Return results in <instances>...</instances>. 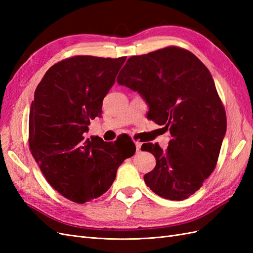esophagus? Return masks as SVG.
<instances>
[{
  "label": "esophagus",
  "instance_id": "1",
  "mask_svg": "<svg viewBox=\"0 0 253 253\" xmlns=\"http://www.w3.org/2000/svg\"><path fill=\"white\" fill-rule=\"evenodd\" d=\"M135 145H136L137 152H139V151H140V148H141V142H140V141H135Z\"/></svg>",
  "mask_w": 253,
  "mask_h": 253
}]
</instances>
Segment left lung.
I'll return each mask as SVG.
<instances>
[{
	"label": "left lung",
	"mask_w": 253,
	"mask_h": 253,
	"mask_svg": "<svg viewBox=\"0 0 253 253\" xmlns=\"http://www.w3.org/2000/svg\"><path fill=\"white\" fill-rule=\"evenodd\" d=\"M117 82L138 91L149 104V119L172 137L166 151L158 143L142 144L156 158L144 182L166 200H186L215 169L227 128L209 70L191 51L168 46L129 57Z\"/></svg>",
	"instance_id": "left-lung-1"
}]
</instances>
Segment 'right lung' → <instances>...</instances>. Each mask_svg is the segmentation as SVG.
<instances>
[{"mask_svg":"<svg viewBox=\"0 0 253 253\" xmlns=\"http://www.w3.org/2000/svg\"><path fill=\"white\" fill-rule=\"evenodd\" d=\"M126 57L74 56L45 73L30 105L28 142L45 178L74 203L108 191L119 166L136 151L132 140L84 139L90 120L101 116L102 101Z\"/></svg>","mask_w":253,"mask_h":253,"instance_id":"right-lung-1","label":"right lung"}]
</instances>
